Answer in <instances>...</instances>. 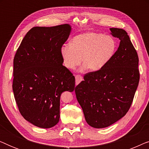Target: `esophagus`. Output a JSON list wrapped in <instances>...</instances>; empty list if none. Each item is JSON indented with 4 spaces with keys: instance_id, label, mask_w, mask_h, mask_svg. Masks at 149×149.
Segmentation results:
<instances>
[{
    "instance_id": "obj_1",
    "label": "esophagus",
    "mask_w": 149,
    "mask_h": 149,
    "mask_svg": "<svg viewBox=\"0 0 149 149\" xmlns=\"http://www.w3.org/2000/svg\"><path fill=\"white\" fill-rule=\"evenodd\" d=\"M83 80V77L81 76V75L77 74L75 76V83L76 85H78L79 83H80L81 81H82Z\"/></svg>"
}]
</instances>
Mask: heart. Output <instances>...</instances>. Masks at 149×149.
I'll return each instance as SVG.
<instances>
[{
    "label": "heart",
    "mask_w": 149,
    "mask_h": 149,
    "mask_svg": "<svg viewBox=\"0 0 149 149\" xmlns=\"http://www.w3.org/2000/svg\"><path fill=\"white\" fill-rule=\"evenodd\" d=\"M117 48L113 36L89 32L73 38L71 44L64 45L60 50L63 64L68 69H75L83 62L82 69L97 71L103 68L115 56Z\"/></svg>",
    "instance_id": "obj_1"
}]
</instances>
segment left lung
<instances>
[{"label": "left lung", "instance_id": "8db88e82", "mask_svg": "<svg viewBox=\"0 0 149 149\" xmlns=\"http://www.w3.org/2000/svg\"><path fill=\"white\" fill-rule=\"evenodd\" d=\"M110 30L120 40L115 56L101 70L85 74L74 90L87 123L94 128L109 127L126 115L140 80L138 54L127 33Z\"/></svg>", "mask_w": 149, "mask_h": 149}]
</instances>
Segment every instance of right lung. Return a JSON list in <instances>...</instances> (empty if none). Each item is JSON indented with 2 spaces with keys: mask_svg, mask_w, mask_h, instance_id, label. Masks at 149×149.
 I'll return each mask as SVG.
<instances>
[{
  "mask_svg": "<svg viewBox=\"0 0 149 149\" xmlns=\"http://www.w3.org/2000/svg\"><path fill=\"white\" fill-rule=\"evenodd\" d=\"M70 31L69 24L32 28L14 57L12 87L16 104L22 117L36 127L56 125L61 94L74 89L75 78L62 65L60 54Z\"/></svg>",
  "mask_w": 149,
  "mask_h": 149,
  "instance_id": "add662e5",
  "label": "right lung"
}]
</instances>
